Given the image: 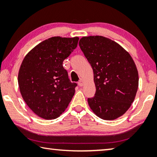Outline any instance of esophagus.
Instances as JSON below:
<instances>
[{"instance_id":"1","label":"esophagus","mask_w":157,"mask_h":157,"mask_svg":"<svg viewBox=\"0 0 157 157\" xmlns=\"http://www.w3.org/2000/svg\"><path fill=\"white\" fill-rule=\"evenodd\" d=\"M84 79H79V81L78 82L79 86H83V85H84Z\"/></svg>"}]
</instances>
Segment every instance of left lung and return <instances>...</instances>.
<instances>
[{"mask_svg": "<svg viewBox=\"0 0 157 157\" xmlns=\"http://www.w3.org/2000/svg\"><path fill=\"white\" fill-rule=\"evenodd\" d=\"M79 46L94 71L96 91L88 103L103 120H115L131 107L139 87V73L131 55L102 36H84Z\"/></svg>", "mask_w": 157, "mask_h": 157, "instance_id": "1", "label": "left lung"}]
</instances>
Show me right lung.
<instances>
[{
  "label": "right lung",
  "mask_w": 157,
  "mask_h": 157,
  "mask_svg": "<svg viewBox=\"0 0 157 157\" xmlns=\"http://www.w3.org/2000/svg\"><path fill=\"white\" fill-rule=\"evenodd\" d=\"M79 38L53 36L41 42L23 59L18 75L21 94L33 112L46 120L59 117L75 94L77 84L63 66Z\"/></svg>",
  "instance_id": "obj_1"
}]
</instances>
